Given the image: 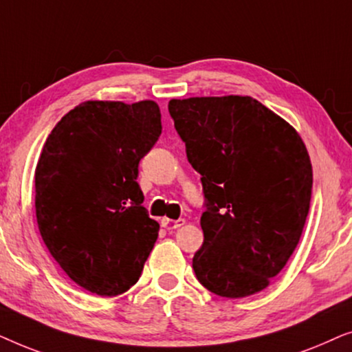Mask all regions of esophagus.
I'll list each match as a JSON object with an SVG mask.
<instances>
[{
	"mask_svg": "<svg viewBox=\"0 0 352 352\" xmlns=\"http://www.w3.org/2000/svg\"><path fill=\"white\" fill-rule=\"evenodd\" d=\"M184 223H186L184 219H168V218L162 219V226H163V228H165V229H168V230H173V229L181 228V226H184Z\"/></svg>",
	"mask_w": 352,
	"mask_h": 352,
	"instance_id": "34e87169",
	"label": "esophagus"
}]
</instances>
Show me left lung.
<instances>
[{"mask_svg": "<svg viewBox=\"0 0 352 352\" xmlns=\"http://www.w3.org/2000/svg\"><path fill=\"white\" fill-rule=\"evenodd\" d=\"M168 110L204 186L197 278L224 298L264 290L295 252L309 213L305 142L250 96L171 99Z\"/></svg>", "mask_w": 352, "mask_h": 352, "instance_id": "8db88e82", "label": "left lung"}]
</instances>
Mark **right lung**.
<instances>
[{
	"label": "right lung",
	"instance_id": "right-lung-1",
	"mask_svg": "<svg viewBox=\"0 0 352 352\" xmlns=\"http://www.w3.org/2000/svg\"><path fill=\"white\" fill-rule=\"evenodd\" d=\"M160 134L153 100H86L43 146L38 229L62 271L85 290L117 296L141 277L160 226L142 206L138 166Z\"/></svg>",
	"mask_w": 352,
	"mask_h": 352
}]
</instances>
